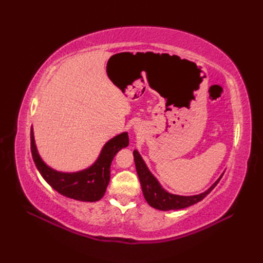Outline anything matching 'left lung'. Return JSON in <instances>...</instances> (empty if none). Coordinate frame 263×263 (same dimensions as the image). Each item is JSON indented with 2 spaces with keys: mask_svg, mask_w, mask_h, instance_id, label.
<instances>
[{
  "mask_svg": "<svg viewBox=\"0 0 263 263\" xmlns=\"http://www.w3.org/2000/svg\"><path fill=\"white\" fill-rule=\"evenodd\" d=\"M134 160L135 165H136V170L138 178L141 184V190L146 201L151 208L160 210V211H174V210H181L189 208L191 205H194L202 201L203 198L208 195L211 191L217 185V183L222 177L221 176L217 179V181L205 192L197 194V195H191V196H182L169 193L165 191L159 181L155 178V176L151 173L146 165L144 159L141 158L137 150H134Z\"/></svg>",
  "mask_w": 263,
  "mask_h": 263,
  "instance_id": "8db88e82",
  "label": "left lung"
}]
</instances>
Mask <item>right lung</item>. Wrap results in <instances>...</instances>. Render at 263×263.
Here are the masks:
<instances>
[{
	"instance_id": "add662e5",
	"label": "right lung",
	"mask_w": 263,
	"mask_h": 263,
	"mask_svg": "<svg viewBox=\"0 0 263 263\" xmlns=\"http://www.w3.org/2000/svg\"><path fill=\"white\" fill-rule=\"evenodd\" d=\"M128 134L109 139L91 166L77 172H60L47 165L38 154L34 132H30V149L39 173L48 184L63 196L82 202H97L104 196L110 178V163L122 148L128 146Z\"/></svg>"
}]
</instances>
